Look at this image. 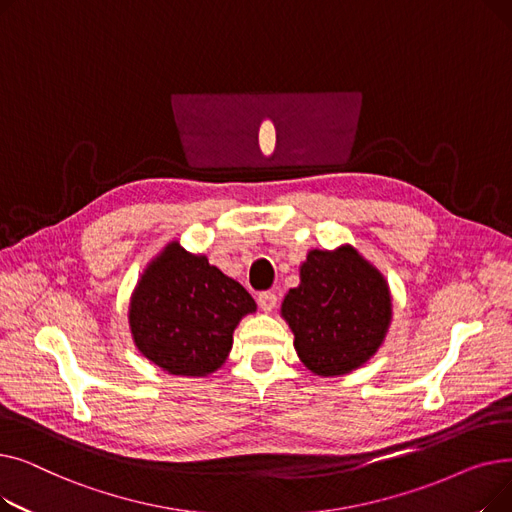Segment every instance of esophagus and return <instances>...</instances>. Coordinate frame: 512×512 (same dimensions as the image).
I'll return each mask as SVG.
<instances>
[{"label": "esophagus", "mask_w": 512, "mask_h": 512, "mask_svg": "<svg viewBox=\"0 0 512 512\" xmlns=\"http://www.w3.org/2000/svg\"><path fill=\"white\" fill-rule=\"evenodd\" d=\"M257 303H259V307H261L265 313L274 311V309H276V303H278L276 292H272V290H265V292H261L259 297H257Z\"/></svg>", "instance_id": "34e87169"}]
</instances>
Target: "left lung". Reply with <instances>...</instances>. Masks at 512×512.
I'll list each match as a JSON object with an SVG mask.
<instances>
[{"label":"left lung","mask_w":512,"mask_h":512,"mask_svg":"<svg viewBox=\"0 0 512 512\" xmlns=\"http://www.w3.org/2000/svg\"><path fill=\"white\" fill-rule=\"evenodd\" d=\"M282 317L307 369L324 378L351 373L382 346L392 319L384 276L351 245L309 251L301 284L290 288Z\"/></svg>","instance_id":"left-lung-1"}]
</instances>
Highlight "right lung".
<instances>
[{"mask_svg": "<svg viewBox=\"0 0 512 512\" xmlns=\"http://www.w3.org/2000/svg\"><path fill=\"white\" fill-rule=\"evenodd\" d=\"M257 309L236 280L174 240L143 272L132 292L128 324L143 357L172 375L220 369L238 321Z\"/></svg>", "mask_w": 512, "mask_h": 512, "instance_id": "add662e5", "label": "right lung"}]
</instances>
